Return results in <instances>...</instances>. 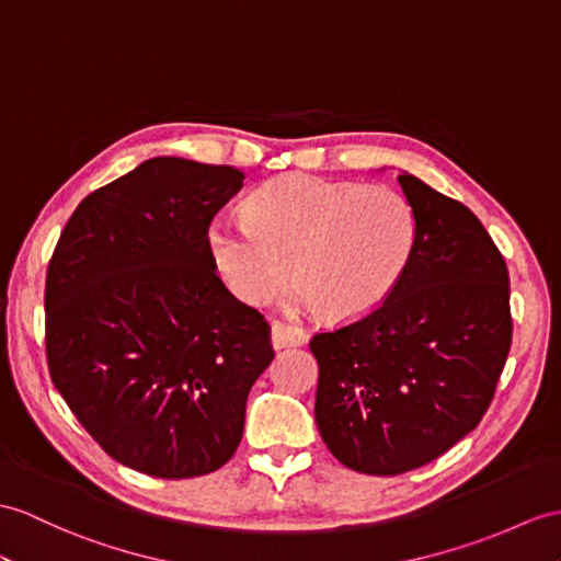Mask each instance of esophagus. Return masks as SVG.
Segmentation results:
<instances>
[{
    "label": "esophagus",
    "instance_id": "34e87169",
    "mask_svg": "<svg viewBox=\"0 0 561 561\" xmlns=\"http://www.w3.org/2000/svg\"><path fill=\"white\" fill-rule=\"evenodd\" d=\"M305 343H307V333L299 331V328L288 325V323H273L271 325V345H273V350L299 347Z\"/></svg>",
    "mask_w": 561,
    "mask_h": 561
}]
</instances>
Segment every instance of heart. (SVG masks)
Listing matches in <instances>:
<instances>
[{
    "mask_svg": "<svg viewBox=\"0 0 561 561\" xmlns=\"http://www.w3.org/2000/svg\"><path fill=\"white\" fill-rule=\"evenodd\" d=\"M218 271L240 299L264 305L290 280V311L371 313L398 288L416 242L414 209L386 185L295 175L252 197L248 216L209 228Z\"/></svg>",
    "mask_w": 561,
    "mask_h": 561,
    "instance_id": "heart-1",
    "label": "heart"
}]
</instances>
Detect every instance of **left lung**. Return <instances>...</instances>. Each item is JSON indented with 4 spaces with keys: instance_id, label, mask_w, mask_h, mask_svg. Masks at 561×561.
<instances>
[{
    "instance_id": "left-lung-1",
    "label": "left lung",
    "mask_w": 561,
    "mask_h": 561,
    "mask_svg": "<svg viewBox=\"0 0 561 561\" xmlns=\"http://www.w3.org/2000/svg\"><path fill=\"white\" fill-rule=\"evenodd\" d=\"M416 218L404 276L364 319L317 333V426L347 469L398 476L471 433L512 347L507 264L469 207L398 175Z\"/></svg>"
}]
</instances>
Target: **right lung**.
Listing matches in <instances>:
<instances>
[{"mask_svg": "<svg viewBox=\"0 0 561 561\" xmlns=\"http://www.w3.org/2000/svg\"><path fill=\"white\" fill-rule=\"evenodd\" d=\"M244 173L154 157L94 190L47 268L54 386L108 457L195 478L236 455L271 328L216 276L209 224Z\"/></svg>", "mask_w": 561, "mask_h": 561, "instance_id": "add662e5", "label": "right lung"}]
</instances>
